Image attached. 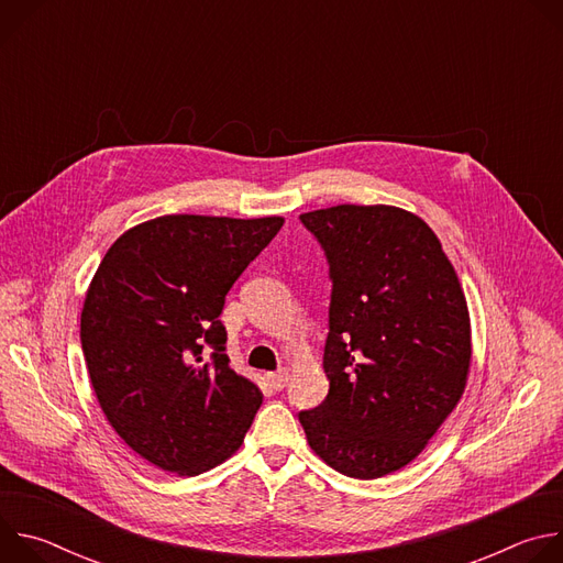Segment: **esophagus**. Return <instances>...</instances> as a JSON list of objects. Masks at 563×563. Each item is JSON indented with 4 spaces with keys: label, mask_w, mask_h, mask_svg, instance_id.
Returning <instances> with one entry per match:
<instances>
[{
    "label": "esophagus",
    "mask_w": 563,
    "mask_h": 563,
    "mask_svg": "<svg viewBox=\"0 0 563 563\" xmlns=\"http://www.w3.org/2000/svg\"><path fill=\"white\" fill-rule=\"evenodd\" d=\"M287 378H289V374H287V369H278V372H269V374H265V380L269 383V387L272 389H283L285 385H287Z\"/></svg>",
    "instance_id": "34e87169"
}]
</instances>
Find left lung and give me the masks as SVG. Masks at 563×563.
Listing matches in <instances>:
<instances>
[{"label":"left lung","instance_id":"1","mask_svg":"<svg viewBox=\"0 0 563 563\" xmlns=\"http://www.w3.org/2000/svg\"><path fill=\"white\" fill-rule=\"evenodd\" d=\"M330 263V391L298 421L309 448L354 478L417 459L465 389L470 313L434 231L387 205L300 216Z\"/></svg>","mask_w":563,"mask_h":563}]
</instances>
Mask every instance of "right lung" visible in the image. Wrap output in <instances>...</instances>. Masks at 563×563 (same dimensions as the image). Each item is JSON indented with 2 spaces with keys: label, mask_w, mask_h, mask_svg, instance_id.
Returning <instances> with one entry per match:
<instances>
[{
  "label": "right lung",
  "mask_w": 563,
  "mask_h": 563,
  "mask_svg": "<svg viewBox=\"0 0 563 563\" xmlns=\"http://www.w3.org/2000/svg\"><path fill=\"white\" fill-rule=\"evenodd\" d=\"M283 222L159 216L102 258L79 339L102 412L148 463L196 476L243 443L263 391L231 369L220 313Z\"/></svg>",
  "instance_id": "1"
}]
</instances>
